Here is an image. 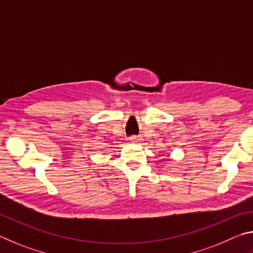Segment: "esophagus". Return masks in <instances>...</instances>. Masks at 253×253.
<instances>
[{
	"label": "esophagus",
	"mask_w": 253,
	"mask_h": 253,
	"mask_svg": "<svg viewBox=\"0 0 253 253\" xmlns=\"http://www.w3.org/2000/svg\"><path fill=\"white\" fill-rule=\"evenodd\" d=\"M130 141L132 143H139L142 141V139L139 138V136H136V135H132V136H130Z\"/></svg>",
	"instance_id": "34e87169"
}]
</instances>
